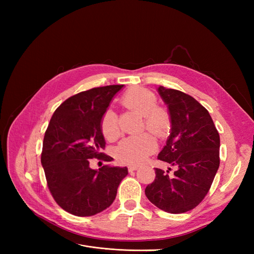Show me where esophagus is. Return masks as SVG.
<instances>
[{
  "label": "esophagus",
  "instance_id": "esophagus-1",
  "mask_svg": "<svg viewBox=\"0 0 254 254\" xmlns=\"http://www.w3.org/2000/svg\"><path fill=\"white\" fill-rule=\"evenodd\" d=\"M137 168H139V165H135V164H131L128 166V171L129 172H133V171H136Z\"/></svg>",
  "mask_w": 254,
  "mask_h": 254
}]
</instances>
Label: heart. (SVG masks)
I'll return each instance as SVG.
<instances>
[{
  "mask_svg": "<svg viewBox=\"0 0 254 254\" xmlns=\"http://www.w3.org/2000/svg\"><path fill=\"white\" fill-rule=\"evenodd\" d=\"M122 103L128 109L133 110L144 117V127L158 136H164L171 128V117L164 108L157 107V97L146 89H132L123 96ZM102 131L109 140L120 135L121 129L117 114L107 110L102 119ZM157 142L150 133L144 132L136 135L126 136L115 149V156L123 163H141L156 150Z\"/></svg>",
  "mask_w": 254,
  "mask_h": 254,
  "instance_id": "1",
  "label": "heart"
}]
</instances>
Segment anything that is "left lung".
<instances>
[{
    "label": "left lung",
    "mask_w": 254,
    "mask_h": 254,
    "mask_svg": "<svg viewBox=\"0 0 254 254\" xmlns=\"http://www.w3.org/2000/svg\"><path fill=\"white\" fill-rule=\"evenodd\" d=\"M171 117V133L158 159L170 163L145 189L148 200L160 210L180 214L194 209L209 191L219 167L220 139L202 105L181 91L158 88Z\"/></svg>",
    "instance_id": "8db88e82"
}]
</instances>
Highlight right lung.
Wrapping results in <instances>:
<instances>
[{"mask_svg":"<svg viewBox=\"0 0 254 254\" xmlns=\"http://www.w3.org/2000/svg\"><path fill=\"white\" fill-rule=\"evenodd\" d=\"M124 84L93 88L71 96L54 112L43 139L41 164L55 201L76 216H92L114 201L127 167H90L105 148L102 119ZM111 161L112 158H107Z\"/></svg>","mask_w":254,"mask_h":254,"instance_id":"1","label":"right lung"}]
</instances>
